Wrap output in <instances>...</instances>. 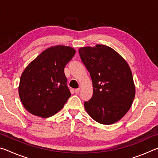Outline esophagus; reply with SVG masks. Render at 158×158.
<instances>
[{
	"mask_svg": "<svg viewBox=\"0 0 158 158\" xmlns=\"http://www.w3.org/2000/svg\"><path fill=\"white\" fill-rule=\"evenodd\" d=\"M79 91H80L79 88H78V89H77L74 90V92H75V93H77V94H78V93H79Z\"/></svg>",
	"mask_w": 158,
	"mask_h": 158,
	"instance_id": "obj_1",
	"label": "esophagus"
}]
</instances>
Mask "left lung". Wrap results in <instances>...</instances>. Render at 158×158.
Here are the masks:
<instances>
[{"mask_svg":"<svg viewBox=\"0 0 158 158\" xmlns=\"http://www.w3.org/2000/svg\"><path fill=\"white\" fill-rule=\"evenodd\" d=\"M79 56L92 79L93 93L84 107L104 125L118 121L129 111L135 96L132 72L121 56L103 44L81 47Z\"/></svg>","mask_w":158,"mask_h":158,"instance_id":"8db88e82","label":"left lung"}]
</instances>
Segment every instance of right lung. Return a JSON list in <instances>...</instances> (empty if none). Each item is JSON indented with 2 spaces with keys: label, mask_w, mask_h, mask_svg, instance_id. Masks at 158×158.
I'll return each mask as SVG.
<instances>
[{
  "label": "right lung",
  "mask_w": 158,
  "mask_h": 158,
  "mask_svg": "<svg viewBox=\"0 0 158 158\" xmlns=\"http://www.w3.org/2000/svg\"><path fill=\"white\" fill-rule=\"evenodd\" d=\"M75 52L70 47H49L26 67L20 78L19 95L28 112L47 118L63 107L71 95L64 68Z\"/></svg>",
  "instance_id": "obj_1"
}]
</instances>
